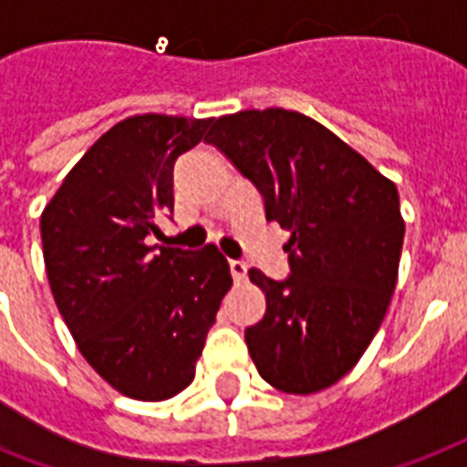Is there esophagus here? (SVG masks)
<instances>
[{
    "mask_svg": "<svg viewBox=\"0 0 467 467\" xmlns=\"http://www.w3.org/2000/svg\"><path fill=\"white\" fill-rule=\"evenodd\" d=\"M230 274H233L234 284H240L247 276V264L242 262V259H230Z\"/></svg>",
    "mask_w": 467,
    "mask_h": 467,
    "instance_id": "34e87169",
    "label": "esophagus"
}]
</instances>
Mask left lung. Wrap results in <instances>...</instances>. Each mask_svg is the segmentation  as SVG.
<instances>
[{"instance_id":"left-lung-1","label":"left lung","mask_w":467,"mask_h":467,"mask_svg":"<svg viewBox=\"0 0 467 467\" xmlns=\"http://www.w3.org/2000/svg\"><path fill=\"white\" fill-rule=\"evenodd\" d=\"M205 142L254 183L266 220L291 230L288 278L249 271L266 296L244 329L249 356L278 390H325L358 363L390 306L405 240L398 189L298 111L223 116Z\"/></svg>"}]
</instances>
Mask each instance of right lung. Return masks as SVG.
I'll return each instance as SVG.
<instances>
[{"mask_svg": "<svg viewBox=\"0 0 467 467\" xmlns=\"http://www.w3.org/2000/svg\"><path fill=\"white\" fill-rule=\"evenodd\" d=\"M213 119L145 113L99 138L46 205L40 240L55 306L89 366L128 398L189 388L233 276L208 247H150L174 208V161Z\"/></svg>", "mask_w": 467, "mask_h": 467, "instance_id": "1", "label": "right lung"}]
</instances>
